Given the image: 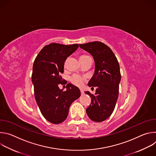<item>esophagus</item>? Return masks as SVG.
<instances>
[{"label":"esophagus","mask_w":156,"mask_h":156,"mask_svg":"<svg viewBox=\"0 0 156 156\" xmlns=\"http://www.w3.org/2000/svg\"><path fill=\"white\" fill-rule=\"evenodd\" d=\"M80 91H81V95H84V92H83V91L82 90H80Z\"/></svg>","instance_id":"1"}]
</instances>
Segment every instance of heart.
I'll return each instance as SVG.
<instances>
[{"instance_id":"obj_1","label":"heart","mask_w":156,"mask_h":156,"mask_svg":"<svg viewBox=\"0 0 156 156\" xmlns=\"http://www.w3.org/2000/svg\"><path fill=\"white\" fill-rule=\"evenodd\" d=\"M88 56H82L81 57V58H84V57H86ZM84 78L80 75H73L72 78H71V81L72 83L78 86H81V85H83V82H84Z\"/></svg>"}]
</instances>
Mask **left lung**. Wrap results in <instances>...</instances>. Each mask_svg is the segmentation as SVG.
I'll list each match as a JSON object with an SVG mask.
<instances>
[{
  "instance_id": "obj_1",
  "label": "left lung",
  "mask_w": 156,
  "mask_h": 156,
  "mask_svg": "<svg viewBox=\"0 0 156 156\" xmlns=\"http://www.w3.org/2000/svg\"><path fill=\"white\" fill-rule=\"evenodd\" d=\"M80 47L90 53L95 62L94 73L87 85L96 90L95 94L84 92L91 98L86 114L91 120L101 122L107 119L115 108L121 80L120 65L112 51L101 42L80 44Z\"/></svg>"
}]
</instances>
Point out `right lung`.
<instances>
[{
  "mask_svg": "<svg viewBox=\"0 0 156 156\" xmlns=\"http://www.w3.org/2000/svg\"><path fill=\"white\" fill-rule=\"evenodd\" d=\"M78 47V44L51 43L42 49L34 62L31 80L35 99L43 117L52 123L63 122L70 105L81 95L79 88L71 83L66 84L65 91L58 87L65 62Z\"/></svg>",
  "mask_w": 156,
  "mask_h": 156,
  "instance_id": "1",
  "label": "right lung"
}]
</instances>
